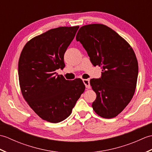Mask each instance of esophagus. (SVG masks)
Listing matches in <instances>:
<instances>
[{
	"mask_svg": "<svg viewBox=\"0 0 152 152\" xmlns=\"http://www.w3.org/2000/svg\"><path fill=\"white\" fill-rule=\"evenodd\" d=\"M83 82L85 84L86 88H88V89L90 88V87H91V86H90V83H89V80H88V79L83 80Z\"/></svg>",
	"mask_w": 152,
	"mask_h": 152,
	"instance_id": "34e87169",
	"label": "esophagus"
}]
</instances>
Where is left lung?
Returning a JSON list of instances; mask_svg holds the SVG:
<instances>
[{
	"mask_svg": "<svg viewBox=\"0 0 152 152\" xmlns=\"http://www.w3.org/2000/svg\"><path fill=\"white\" fill-rule=\"evenodd\" d=\"M93 66L102 76L90 80L96 97L92 107L104 118L116 117L131 101L136 89L138 66L133 48L124 38L103 24L80 27L76 34Z\"/></svg>",
	"mask_w": 152,
	"mask_h": 152,
	"instance_id": "1",
	"label": "left lung"
}]
</instances>
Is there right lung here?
I'll return each mask as SVG.
<instances>
[{"label":"right lung","mask_w":152,"mask_h":152,"mask_svg":"<svg viewBox=\"0 0 152 152\" xmlns=\"http://www.w3.org/2000/svg\"><path fill=\"white\" fill-rule=\"evenodd\" d=\"M79 26L60 27L32 38L18 63L19 86L24 99L44 120L59 123L69 117L86 88L82 80H66L56 70L65 66L64 54Z\"/></svg>","instance_id":"1"}]
</instances>
